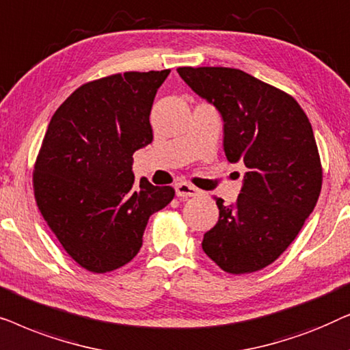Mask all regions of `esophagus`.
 I'll use <instances>...</instances> for the list:
<instances>
[{"label": "esophagus", "instance_id": "34e87169", "mask_svg": "<svg viewBox=\"0 0 350 350\" xmlns=\"http://www.w3.org/2000/svg\"><path fill=\"white\" fill-rule=\"evenodd\" d=\"M175 193L180 199H186V198H194V196H198L199 189L194 188L193 185L186 183V181H180V183L175 185Z\"/></svg>", "mask_w": 350, "mask_h": 350}]
</instances>
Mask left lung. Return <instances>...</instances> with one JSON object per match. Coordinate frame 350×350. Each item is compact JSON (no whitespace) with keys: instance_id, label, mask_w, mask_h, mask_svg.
<instances>
[{"instance_id":"obj_1","label":"left lung","mask_w":350,"mask_h":350,"mask_svg":"<svg viewBox=\"0 0 350 350\" xmlns=\"http://www.w3.org/2000/svg\"><path fill=\"white\" fill-rule=\"evenodd\" d=\"M176 71L221 114L228 161L247 167L237 202L217 199L219 218L202 250L229 274L260 271L286 250L317 204L322 165L312 126L293 97L245 71Z\"/></svg>"}]
</instances>
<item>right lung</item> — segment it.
Returning <instances> with one entry per match:
<instances>
[{
  "instance_id": "obj_1",
  "label": "right lung",
  "mask_w": 350,
  "mask_h": 350,
  "mask_svg": "<svg viewBox=\"0 0 350 350\" xmlns=\"http://www.w3.org/2000/svg\"><path fill=\"white\" fill-rule=\"evenodd\" d=\"M170 70L129 71L76 89L52 116L36 159V204L66 253L90 272L137 256L170 186H133V152L152 142L150 113Z\"/></svg>"
}]
</instances>
